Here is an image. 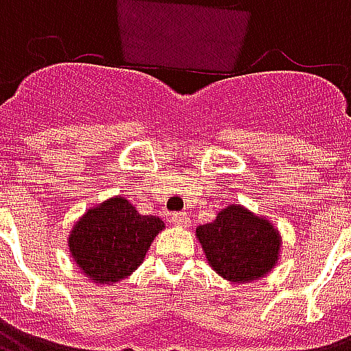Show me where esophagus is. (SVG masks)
<instances>
[{
	"label": "esophagus",
	"instance_id": "1",
	"mask_svg": "<svg viewBox=\"0 0 351 351\" xmlns=\"http://www.w3.org/2000/svg\"><path fill=\"white\" fill-rule=\"evenodd\" d=\"M173 226L176 228H188L190 226V218H188V214L186 213H176L173 214Z\"/></svg>",
	"mask_w": 351,
	"mask_h": 351
}]
</instances>
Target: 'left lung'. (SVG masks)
Segmentation results:
<instances>
[{"label": "left lung", "mask_w": 351, "mask_h": 351, "mask_svg": "<svg viewBox=\"0 0 351 351\" xmlns=\"http://www.w3.org/2000/svg\"><path fill=\"white\" fill-rule=\"evenodd\" d=\"M206 263L229 284L261 280L278 265L282 235L267 216L229 205L195 229Z\"/></svg>", "instance_id": "obj_1"}]
</instances>
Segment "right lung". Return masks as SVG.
<instances>
[{"instance_id":"obj_1","label":"right lung","mask_w":351,"mask_h":351,"mask_svg":"<svg viewBox=\"0 0 351 351\" xmlns=\"http://www.w3.org/2000/svg\"><path fill=\"white\" fill-rule=\"evenodd\" d=\"M165 229L158 216H143L122 195L90 206L67 237L69 256L93 284L112 286L145 261L150 244Z\"/></svg>"}]
</instances>
